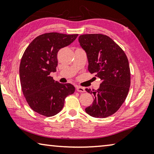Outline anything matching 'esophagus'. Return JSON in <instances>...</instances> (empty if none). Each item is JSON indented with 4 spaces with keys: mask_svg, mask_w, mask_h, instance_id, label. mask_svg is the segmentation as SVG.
<instances>
[{
    "mask_svg": "<svg viewBox=\"0 0 154 154\" xmlns=\"http://www.w3.org/2000/svg\"><path fill=\"white\" fill-rule=\"evenodd\" d=\"M76 90L77 92H85V88L79 86H76Z\"/></svg>",
    "mask_w": 154,
    "mask_h": 154,
    "instance_id": "34e87169",
    "label": "esophagus"
}]
</instances>
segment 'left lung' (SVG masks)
<instances>
[{"label":"left lung","instance_id":"8db88e82","mask_svg":"<svg viewBox=\"0 0 154 154\" xmlns=\"http://www.w3.org/2000/svg\"><path fill=\"white\" fill-rule=\"evenodd\" d=\"M79 42L86 52L88 71L102 81L97 90L85 89L94 98L85 112L94 118H106L116 113L127 97L130 86L128 60L123 49L106 35H82Z\"/></svg>","mask_w":154,"mask_h":154}]
</instances>
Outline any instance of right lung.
I'll return each mask as SVG.
<instances>
[{
  "label": "right lung",
  "mask_w": 154,
  "mask_h": 154,
  "mask_svg": "<svg viewBox=\"0 0 154 154\" xmlns=\"http://www.w3.org/2000/svg\"><path fill=\"white\" fill-rule=\"evenodd\" d=\"M78 35L49 32L36 37L26 49L20 65L22 92L34 111L45 117L58 113L66 96L75 92L71 83H60L51 77L56 71L57 54L69 45Z\"/></svg>",
  "instance_id": "add662e5"
}]
</instances>
